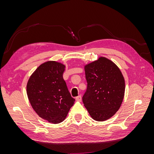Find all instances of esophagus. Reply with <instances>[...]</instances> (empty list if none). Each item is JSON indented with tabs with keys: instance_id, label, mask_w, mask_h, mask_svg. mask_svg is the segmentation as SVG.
<instances>
[{
	"instance_id": "obj_1",
	"label": "esophagus",
	"mask_w": 154,
	"mask_h": 154,
	"mask_svg": "<svg viewBox=\"0 0 154 154\" xmlns=\"http://www.w3.org/2000/svg\"><path fill=\"white\" fill-rule=\"evenodd\" d=\"M76 100L78 101H82V96L81 95H79L78 96L76 97Z\"/></svg>"
}]
</instances>
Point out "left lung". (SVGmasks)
Instances as JSON below:
<instances>
[{"label": "left lung", "mask_w": 154, "mask_h": 154, "mask_svg": "<svg viewBox=\"0 0 154 154\" xmlns=\"http://www.w3.org/2000/svg\"><path fill=\"white\" fill-rule=\"evenodd\" d=\"M87 88L83 103L93 119L103 122L116 113L125 91V79L119 67L109 59L100 57L84 67Z\"/></svg>", "instance_id": "8db88e82"}]
</instances>
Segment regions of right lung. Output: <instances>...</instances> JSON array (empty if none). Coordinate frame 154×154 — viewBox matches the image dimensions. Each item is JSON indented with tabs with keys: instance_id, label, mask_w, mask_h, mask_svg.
<instances>
[{
	"instance_id": "obj_1",
	"label": "right lung",
	"mask_w": 154,
	"mask_h": 154,
	"mask_svg": "<svg viewBox=\"0 0 154 154\" xmlns=\"http://www.w3.org/2000/svg\"><path fill=\"white\" fill-rule=\"evenodd\" d=\"M65 65L46 62L31 74L27 83V97L40 118L57 124L66 119L75 101L63 78Z\"/></svg>"
}]
</instances>
